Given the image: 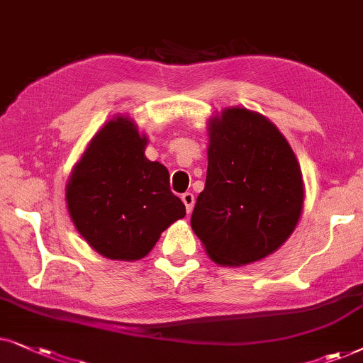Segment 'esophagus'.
Wrapping results in <instances>:
<instances>
[{"mask_svg": "<svg viewBox=\"0 0 363 363\" xmlns=\"http://www.w3.org/2000/svg\"><path fill=\"white\" fill-rule=\"evenodd\" d=\"M182 202H184V206H186V211H187V214H191L192 212V209H194V194H192V192H186V194H182Z\"/></svg>", "mask_w": 363, "mask_h": 363, "instance_id": "obj_1", "label": "esophagus"}]
</instances>
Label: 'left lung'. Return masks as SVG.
Instances as JSON below:
<instances>
[{"instance_id":"obj_1","label":"left lung","mask_w":363,"mask_h":363,"mask_svg":"<svg viewBox=\"0 0 363 363\" xmlns=\"http://www.w3.org/2000/svg\"><path fill=\"white\" fill-rule=\"evenodd\" d=\"M206 187L191 227L219 265H247L291 238L303 207L301 166L262 114L225 108L207 124Z\"/></svg>"}]
</instances>
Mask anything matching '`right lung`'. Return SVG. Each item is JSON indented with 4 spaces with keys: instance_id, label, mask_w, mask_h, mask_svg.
Returning <instances> with one entry per match:
<instances>
[{
    "instance_id": "1",
    "label": "right lung",
    "mask_w": 363,
    "mask_h": 363,
    "mask_svg": "<svg viewBox=\"0 0 363 363\" xmlns=\"http://www.w3.org/2000/svg\"><path fill=\"white\" fill-rule=\"evenodd\" d=\"M146 144L131 119L116 116L91 139L66 184L72 224L108 259L146 257L162 232L186 216L167 169L144 156Z\"/></svg>"
}]
</instances>
